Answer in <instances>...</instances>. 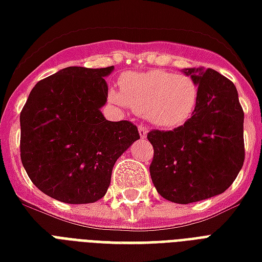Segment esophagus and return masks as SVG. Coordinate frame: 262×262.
I'll return each instance as SVG.
<instances>
[{"label":"esophagus","mask_w":262,"mask_h":262,"mask_svg":"<svg viewBox=\"0 0 262 262\" xmlns=\"http://www.w3.org/2000/svg\"><path fill=\"white\" fill-rule=\"evenodd\" d=\"M148 133V129H147L144 125H139V135H140L141 139H144Z\"/></svg>","instance_id":"obj_1"}]
</instances>
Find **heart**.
Instances as JSON below:
<instances>
[{
	"label": "heart",
	"mask_w": 262,
	"mask_h": 262,
	"mask_svg": "<svg viewBox=\"0 0 262 262\" xmlns=\"http://www.w3.org/2000/svg\"><path fill=\"white\" fill-rule=\"evenodd\" d=\"M111 98L143 114L156 126L173 129L194 114L199 86L190 76L172 72L129 73L121 79V93H111Z\"/></svg>",
	"instance_id": "1"
}]
</instances>
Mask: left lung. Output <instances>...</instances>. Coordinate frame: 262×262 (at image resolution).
<instances>
[{
    "mask_svg": "<svg viewBox=\"0 0 262 262\" xmlns=\"http://www.w3.org/2000/svg\"><path fill=\"white\" fill-rule=\"evenodd\" d=\"M199 86L189 121L173 130H151L150 175L165 200L189 204L224 193L245 162V112L237 90L214 69L183 71Z\"/></svg>",
    "mask_w": 262,
    "mask_h": 262,
    "instance_id": "8db88e82",
    "label": "left lung"
}]
</instances>
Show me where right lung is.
Masks as SVG:
<instances>
[{"label":"right lung","mask_w":262,"mask_h":262,"mask_svg":"<svg viewBox=\"0 0 262 262\" xmlns=\"http://www.w3.org/2000/svg\"><path fill=\"white\" fill-rule=\"evenodd\" d=\"M114 67H69L33 87L20 112V160L34 186L68 204L105 195L116 160L140 139L129 121H106L104 77Z\"/></svg>","instance_id":"1"}]
</instances>
